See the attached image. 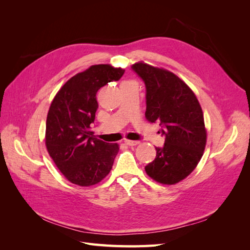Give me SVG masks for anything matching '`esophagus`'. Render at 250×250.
<instances>
[{
    "label": "esophagus",
    "instance_id": "1",
    "mask_svg": "<svg viewBox=\"0 0 250 250\" xmlns=\"http://www.w3.org/2000/svg\"><path fill=\"white\" fill-rule=\"evenodd\" d=\"M125 144L127 146H137L140 144V141H129V140H126Z\"/></svg>",
    "mask_w": 250,
    "mask_h": 250
}]
</instances>
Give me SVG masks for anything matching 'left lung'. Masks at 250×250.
<instances>
[{
  "mask_svg": "<svg viewBox=\"0 0 250 250\" xmlns=\"http://www.w3.org/2000/svg\"><path fill=\"white\" fill-rule=\"evenodd\" d=\"M131 69L146 86V119L158 122L165 135L163 147L146 173L163 185H174L190 175L203 155L207 131L200 104L192 89L173 73L135 63Z\"/></svg>",
  "mask_w": 250,
  "mask_h": 250,
  "instance_id": "1",
  "label": "left lung"
}]
</instances>
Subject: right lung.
I'll list each match as a JSON object with an SVG mask.
<instances>
[{
	"mask_svg": "<svg viewBox=\"0 0 250 250\" xmlns=\"http://www.w3.org/2000/svg\"><path fill=\"white\" fill-rule=\"evenodd\" d=\"M125 70L92 65L67 80L53 99L47 117L46 146L59 171L72 184L94 186L110 172L118 144L96 139L90 131L98 108L97 92L118 81Z\"/></svg>",
	"mask_w": 250,
	"mask_h": 250,
	"instance_id": "1",
	"label": "right lung"
}]
</instances>
